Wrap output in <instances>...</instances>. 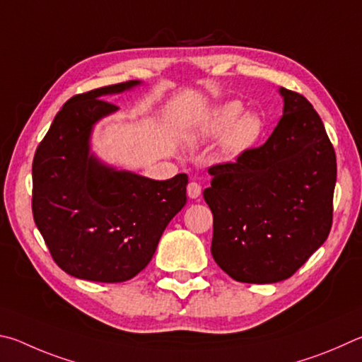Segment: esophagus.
<instances>
[{
    "instance_id": "obj_1",
    "label": "esophagus",
    "mask_w": 362,
    "mask_h": 362,
    "mask_svg": "<svg viewBox=\"0 0 362 362\" xmlns=\"http://www.w3.org/2000/svg\"><path fill=\"white\" fill-rule=\"evenodd\" d=\"M200 194H202V186L199 185V182H195V181L189 182V185H187L189 199H199Z\"/></svg>"
}]
</instances>
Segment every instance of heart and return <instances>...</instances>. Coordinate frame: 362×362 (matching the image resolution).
I'll use <instances>...</instances> for the list:
<instances>
[{
    "label": "heart",
    "instance_id": "obj_1",
    "mask_svg": "<svg viewBox=\"0 0 362 362\" xmlns=\"http://www.w3.org/2000/svg\"><path fill=\"white\" fill-rule=\"evenodd\" d=\"M243 112L238 101L219 105L202 129L208 138L223 136L221 151L227 158H237L256 146L262 135V120L255 112Z\"/></svg>",
    "mask_w": 362,
    "mask_h": 362
}]
</instances>
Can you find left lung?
I'll return each mask as SVG.
<instances>
[{"label": "left lung", "mask_w": 362, "mask_h": 362, "mask_svg": "<svg viewBox=\"0 0 362 362\" xmlns=\"http://www.w3.org/2000/svg\"><path fill=\"white\" fill-rule=\"evenodd\" d=\"M280 93L283 117L267 141L208 170L211 255L240 283L293 276L332 227L334 146L303 95L283 87Z\"/></svg>", "instance_id": "left-lung-1"}]
</instances>
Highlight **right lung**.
<instances>
[{"label": "right lung", "instance_id": "add662e5", "mask_svg": "<svg viewBox=\"0 0 362 362\" xmlns=\"http://www.w3.org/2000/svg\"><path fill=\"white\" fill-rule=\"evenodd\" d=\"M139 84L74 95L57 112L33 158L36 227L55 264L81 280L120 283L138 275L186 205V173L156 181L112 168L90 152L93 125L117 111L103 98Z\"/></svg>", "mask_w": 362, "mask_h": 362}]
</instances>
